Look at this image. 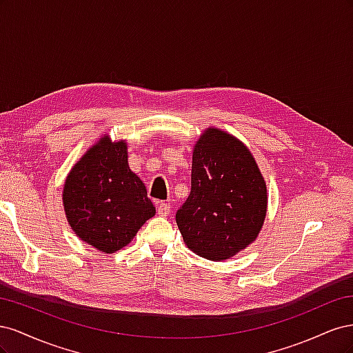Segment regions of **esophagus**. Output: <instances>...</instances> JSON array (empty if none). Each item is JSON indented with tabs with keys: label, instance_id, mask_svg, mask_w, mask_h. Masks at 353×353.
<instances>
[{
	"label": "esophagus",
	"instance_id": "esophagus-1",
	"mask_svg": "<svg viewBox=\"0 0 353 353\" xmlns=\"http://www.w3.org/2000/svg\"><path fill=\"white\" fill-rule=\"evenodd\" d=\"M169 212H170V205H169V203H165V201L159 203V206H157V215L159 216H168Z\"/></svg>",
	"mask_w": 353,
	"mask_h": 353
}]
</instances>
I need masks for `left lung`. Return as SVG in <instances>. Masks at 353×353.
<instances>
[{
	"instance_id": "left-lung-1",
	"label": "left lung",
	"mask_w": 353,
	"mask_h": 353,
	"mask_svg": "<svg viewBox=\"0 0 353 353\" xmlns=\"http://www.w3.org/2000/svg\"><path fill=\"white\" fill-rule=\"evenodd\" d=\"M266 209V183L249 148L206 128L193 148L190 196L175 216L187 248L209 261L232 258L259 236Z\"/></svg>"
}]
</instances>
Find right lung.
<instances>
[{"label":"right lung","instance_id":"add662e5","mask_svg":"<svg viewBox=\"0 0 353 353\" xmlns=\"http://www.w3.org/2000/svg\"><path fill=\"white\" fill-rule=\"evenodd\" d=\"M63 206L77 236L103 253L130 244L156 208L128 165L125 140L103 135L74 163L63 187Z\"/></svg>","mask_w":353,"mask_h":353}]
</instances>
